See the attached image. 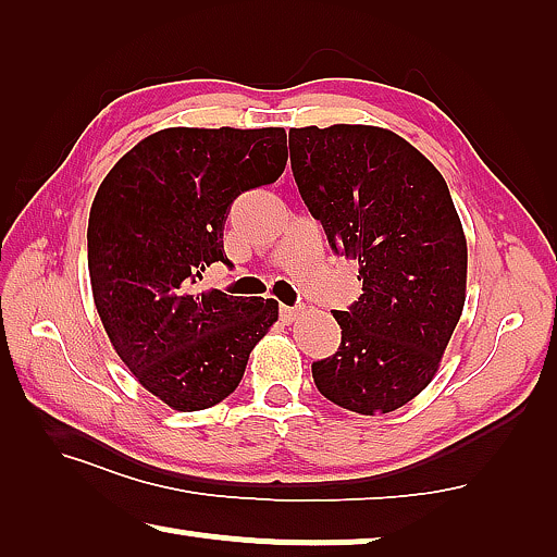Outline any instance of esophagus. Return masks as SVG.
<instances>
[{"mask_svg":"<svg viewBox=\"0 0 557 557\" xmlns=\"http://www.w3.org/2000/svg\"><path fill=\"white\" fill-rule=\"evenodd\" d=\"M278 313H281V318H284L286 323H294L296 318H298V313H300V308L298 306H281Z\"/></svg>","mask_w":557,"mask_h":557,"instance_id":"obj_1","label":"esophagus"}]
</instances>
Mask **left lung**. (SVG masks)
<instances>
[{"instance_id":"obj_1","label":"left lung","mask_w":557,"mask_h":557,"mask_svg":"<svg viewBox=\"0 0 557 557\" xmlns=\"http://www.w3.org/2000/svg\"><path fill=\"white\" fill-rule=\"evenodd\" d=\"M290 170L327 244L360 263L362 296L335 311L338 352L311 364L323 397L395 412L434 377L459 323L467 239L449 187L399 135L372 125L294 127Z\"/></svg>"}]
</instances>
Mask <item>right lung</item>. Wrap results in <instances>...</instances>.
Here are the masks:
<instances>
[{
    "instance_id": "add662e5",
    "label": "right lung",
    "mask_w": 557,
    "mask_h": 557,
    "mask_svg": "<svg viewBox=\"0 0 557 557\" xmlns=\"http://www.w3.org/2000/svg\"><path fill=\"white\" fill-rule=\"evenodd\" d=\"M284 127H168L108 172L90 207L88 271L100 321L140 385L180 412L222 403L273 321V298L202 290L246 189L286 168Z\"/></svg>"
}]
</instances>
